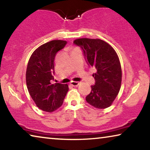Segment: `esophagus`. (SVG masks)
<instances>
[{
	"mask_svg": "<svg viewBox=\"0 0 150 150\" xmlns=\"http://www.w3.org/2000/svg\"><path fill=\"white\" fill-rule=\"evenodd\" d=\"M79 82H77V81H71V85H73V87H77L79 85Z\"/></svg>",
	"mask_w": 150,
	"mask_h": 150,
	"instance_id": "obj_1",
	"label": "esophagus"
}]
</instances>
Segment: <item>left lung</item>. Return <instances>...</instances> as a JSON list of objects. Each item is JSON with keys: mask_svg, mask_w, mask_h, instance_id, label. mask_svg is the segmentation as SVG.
I'll use <instances>...</instances> for the list:
<instances>
[{"mask_svg": "<svg viewBox=\"0 0 150 150\" xmlns=\"http://www.w3.org/2000/svg\"><path fill=\"white\" fill-rule=\"evenodd\" d=\"M73 43L83 50L88 65L95 68L86 101L96 108L109 107L118 95L122 82V69L118 55L108 43L100 39L79 38Z\"/></svg>", "mask_w": 150, "mask_h": 150, "instance_id": "1", "label": "left lung"}]
</instances>
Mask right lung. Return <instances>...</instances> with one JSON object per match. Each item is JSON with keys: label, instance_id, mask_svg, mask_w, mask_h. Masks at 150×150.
<instances>
[{"label": "right lung", "instance_id": "obj_1", "mask_svg": "<svg viewBox=\"0 0 150 150\" xmlns=\"http://www.w3.org/2000/svg\"><path fill=\"white\" fill-rule=\"evenodd\" d=\"M67 44L63 40H52L38 47L28 63L26 80L27 88L35 105L41 110L52 112L62 105L69 87L55 83V55Z\"/></svg>", "mask_w": 150, "mask_h": 150}]
</instances>
